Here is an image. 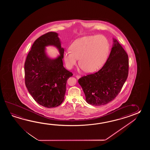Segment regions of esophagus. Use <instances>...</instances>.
<instances>
[{
    "label": "esophagus",
    "instance_id": "obj_1",
    "mask_svg": "<svg viewBox=\"0 0 150 150\" xmlns=\"http://www.w3.org/2000/svg\"><path fill=\"white\" fill-rule=\"evenodd\" d=\"M76 79H79L81 77V76H79V75H76Z\"/></svg>",
    "mask_w": 150,
    "mask_h": 150
}]
</instances>
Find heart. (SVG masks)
I'll return each instance as SVG.
<instances>
[{"instance_id": "heart-1", "label": "heart", "mask_w": 150, "mask_h": 150, "mask_svg": "<svg viewBox=\"0 0 150 150\" xmlns=\"http://www.w3.org/2000/svg\"><path fill=\"white\" fill-rule=\"evenodd\" d=\"M70 50L64 53L66 67L71 69L79 59V65L87 73L101 69L108 58L110 45L103 35H88L78 38L72 43Z\"/></svg>"}]
</instances>
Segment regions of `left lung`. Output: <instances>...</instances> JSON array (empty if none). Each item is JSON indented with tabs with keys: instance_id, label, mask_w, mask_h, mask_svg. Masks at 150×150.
<instances>
[{
	"instance_id": "8db88e82",
	"label": "left lung",
	"mask_w": 150,
	"mask_h": 150,
	"mask_svg": "<svg viewBox=\"0 0 150 150\" xmlns=\"http://www.w3.org/2000/svg\"><path fill=\"white\" fill-rule=\"evenodd\" d=\"M129 71L128 56L117 40L108 58L101 69L78 80L85 95L86 102L93 105H102L111 102L121 91Z\"/></svg>"
}]
</instances>
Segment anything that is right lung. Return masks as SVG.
Returning a JSON list of instances; mask_svg holds the SVG:
<instances>
[{
    "instance_id": "right-lung-1",
    "label": "right lung",
    "mask_w": 150,
    "mask_h": 150,
    "mask_svg": "<svg viewBox=\"0 0 150 150\" xmlns=\"http://www.w3.org/2000/svg\"><path fill=\"white\" fill-rule=\"evenodd\" d=\"M48 46L57 48L60 55L50 58L46 51ZM64 52L58 34L49 32L34 42L25 59L26 87L35 101L47 108L57 107L63 102L67 81L73 76L63 67Z\"/></svg>"
}]
</instances>
